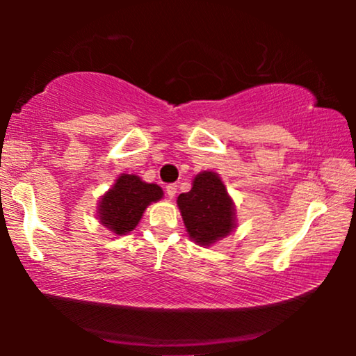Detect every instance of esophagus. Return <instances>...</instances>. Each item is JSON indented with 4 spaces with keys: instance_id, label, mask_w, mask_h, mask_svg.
<instances>
[{
    "instance_id": "obj_1",
    "label": "esophagus",
    "mask_w": 356,
    "mask_h": 356,
    "mask_svg": "<svg viewBox=\"0 0 356 356\" xmlns=\"http://www.w3.org/2000/svg\"><path fill=\"white\" fill-rule=\"evenodd\" d=\"M177 189H178V186L177 184H168L167 186V189H165V191H167V194H168V197H175V194H177Z\"/></svg>"
}]
</instances>
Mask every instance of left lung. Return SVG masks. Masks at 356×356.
I'll list each match as a JSON object with an SVG mask.
<instances>
[{"label": "left lung", "instance_id": "8db88e82", "mask_svg": "<svg viewBox=\"0 0 356 356\" xmlns=\"http://www.w3.org/2000/svg\"><path fill=\"white\" fill-rule=\"evenodd\" d=\"M178 206L189 236L202 246L227 236L235 227L232 199L222 179L212 172L199 173L191 191L178 196Z\"/></svg>", "mask_w": 356, "mask_h": 356}]
</instances>
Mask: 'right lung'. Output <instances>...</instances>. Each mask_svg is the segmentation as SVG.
I'll return each mask as SVG.
<instances>
[{
  "instance_id": "right-lung-1",
  "label": "right lung",
  "mask_w": 356,
  "mask_h": 356,
  "mask_svg": "<svg viewBox=\"0 0 356 356\" xmlns=\"http://www.w3.org/2000/svg\"><path fill=\"white\" fill-rule=\"evenodd\" d=\"M162 188L144 183L136 175H121L100 202V222L116 235H126L138 225L145 207L162 197Z\"/></svg>"
}]
</instances>
